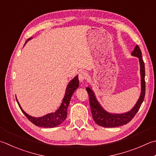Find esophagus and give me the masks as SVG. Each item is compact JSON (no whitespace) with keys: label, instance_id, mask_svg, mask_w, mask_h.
I'll return each mask as SVG.
<instances>
[{"label":"esophagus","instance_id":"1","mask_svg":"<svg viewBox=\"0 0 156 156\" xmlns=\"http://www.w3.org/2000/svg\"><path fill=\"white\" fill-rule=\"evenodd\" d=\"M87 74L86 72H80V74L78 75V78H79V80L80 82H84L85 80H86L87 78Z\"/></svg>","mask_w":156,"mask_h":156}]
</instances>
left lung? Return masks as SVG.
<instances>
[{"label":"left lung","mask_w":156,"mask_h":156,"mask_svg":"<svg viewBox=\"0 0 156 156\" xmlns=\"http://www.w3.org/2000/svg\"><path fill=\"white\" fill-rule=\"evenodd\" d=\"M131 55L137 57L139 59L140 72H141V92L139 99L137 101L135 105L129 112L124 114H112L106 112L103 109L98 101L97 100L94 92L90 88L87 87L86 90L89 95V102L90 105L91 113L93 118L97 124L101 126L106 128L118 127L126 124L132 120L135 114L139 111L142 103L145 98V63L142 59V53L138 45H136L135 49Z\"/></svg>","instance_id":"left-lung-1"}]
</instances>
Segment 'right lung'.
I'll return each mask as SVG.
<instances>
[{
    "label": "right lung",
    "mask_w": 156,
    "mask_h": 156,
    "mask_svg": "<svg viewBox=\"0 0 156 156\" xmlns=\"http://www.w3.org/2000/svg\"><path fill=\"white\" fill-rule=\"evenodd\" d=\"M32 38H30L26 41V42L30 41V39ZM25 43V44H26ZM25 45V44H24ZM79 87V81L78 75L74 78V79L69 82L66 89V93L64 98L63 99L62 103L61 104L60 107L57 111L55 112L54 113H50L47 115H44L42 117L36 118L32 117L31 115L27 114L26 113L24 112L22 108H21L19 102L16 98L17 102L19 105L20 108L21 109V112H22L24 115H26V118L31 122L32 123L35 124L36 126H40V127H43V128H53L59 126L61 124H62L64 120H66L67 118V113H68V108L69 104L70 99L72 96L73 93L75 92V90L77 89Z\"/></svg>",
    "instance_id": "add662e5"
}]
</instances>
